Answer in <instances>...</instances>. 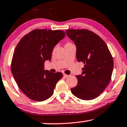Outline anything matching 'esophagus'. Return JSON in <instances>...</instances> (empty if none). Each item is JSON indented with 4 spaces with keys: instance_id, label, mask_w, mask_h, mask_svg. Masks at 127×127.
Returning <instances> with one entry per match:
<instances>
[{
    "instance_id": "obj_1",
    "label": "esophagus",
    "mask_w": 127,
    "mask_h": 127,
    "mask_svg": "<svg viewBox=\"0 0 127 127\" xmlns=\"http://www.w3.org/2000/svg\"><path fill=\"white\" fill-rule=\"evenodd\" d=\"M63 77H64V78H67L69 77V75H67V74H63Z\"/></svg>"
}]
</instances>
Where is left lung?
<instances>
[{
    "label": "left lung",
    "mask_w": 127,
    "mask_h": 127,
    "mask_svg": "<svg viewBox=\"0 0 127 127\" xmlns=\"http://www.w3.org/2000/svg\"><path fill=\"white\" fill-rule=\"evenodd\" d=\"M66 34L77 47V59L84 64L77 85L72 94L85 100L94 99L103 92L111 80L113 59L104 40L88 30H67Z\"/></svg>",
    "instance_id": "obj_1"
}]
</instances>
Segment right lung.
I'll return each mask as SVG.
<instances>
[{
    "mask_svg": "<svg viewBox=\"0 0 127 127\" xmlns=\"http://www.w3.org/2000/svg\"><path fill=\"white\" fill-rule=\"evenodd\" d=\"M65 36L62 30L35 29L24 35L15 49L11 70L22 92L32 100L42 102L53 94L63 74L44 70L54 47Z\"/></svg>",
    "mask_w": 127,
    "mask_h": 127,
    "instance_id": "1",
    "label": "right lung"
}]
</instances>
